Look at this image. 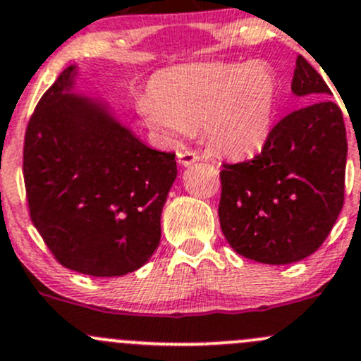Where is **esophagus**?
<instances>
[{"label": "esophagus", "instance_id": "1", "mask_svg": "<svg viewBox=\"0 0 361 361\" xmlns=\"http://www.w3.org/2000/svg\"><path fill=\"white\" fill-rule=\"evenodd\" d=\"M199 159H200V155L193 150L178 152V162H180L181 166H192V164H195Z\"/></svg>", "mask_w": 361, "mask_h": 361}]
</instances>
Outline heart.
<instances>
[{"mask_svg":"<svg viewBox=\"0 0 361 361\" xmlns=\"http://www.w3.org/2000/svg\"><path fill=\"white\" fill-rule=\"evenodd\" d=\"M150 91L136 98V112L171 138L200 126L212 150L249 157L271 135L279 79L263 62L173 67L152 79Z\"/></svg>","mask_w":361,"mask_h":361,"instance_id":"b5f03b06","label":"heart"}]
</instances>
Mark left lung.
I'll list each match as a JSON object with an SVG mask.
<instances>
[{
  "mask_svg": "<svg viewBox=\"0 0 361 361\" xmlns=\"http://www.w3.org/2000/svg\"><path fill=\"white\" fill-rule=\"evenodd\" d=\"M292 93L313 100L273 126L254 159L223 164L219 225L240 256L289 264L313 254L344 204L348 140L327 82L299 55Z\"/></svg>",
  "mask_w": 361,
  "mask_h": 361,
  "instance_id": "left-lung-1",
  "label": "left lung"
}]
</instances>
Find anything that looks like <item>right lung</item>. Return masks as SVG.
<instances>
[{"label":"right lung","mask_w":361,"mask_h":361,"mask_svg":"<svg viewBox=\"0 0 361 361\" xmlns=\"http://www.w3.org/2000/svg\"><path fill=\"white\" fill-rule=\"evenodd\" d=\"M74 75L71 66L56 78L25 130L30 219L62 267L121 276L157 249L176 161L140 142L100 102L71 93Z\"/></svg>","instance_id":"right-lung-1"}]
</instances>
